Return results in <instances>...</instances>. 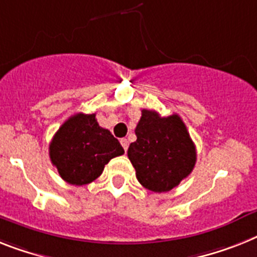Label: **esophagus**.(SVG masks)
I'll use <instances>...</instances> for the list:
<instances>
[{
	"label": "esophagus",
	"mask_w": 257,
	"mask_h": 257,
	"mask_svg": "<svg viewBox=\"0 0 257 257\" xmlns=\"http://www.w3.org/2000/svg\"><path fill=\"white\" fill-rule=\"evenodd\" d=\"M120 144H121V146L124 148V150L126 152L128 150V146H129V141L126 139H121L120 140Z\"/></svg>",
	"instance_id": "esophagus-1"
}]
</instances>
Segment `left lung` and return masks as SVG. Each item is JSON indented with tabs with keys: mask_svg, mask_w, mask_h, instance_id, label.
<instances>
[{
	"mask_svg": "<svg viewBox=\"0 0 257 257\" xmlns=\"http://www.w3.org/2000/svg\"><path fill=\"white\" fill-rule=\"evenodd\" d=\"M135 132L137 140L129 145L128 158L146 189L169 192L191 174L196 146L180 116L162 117L158 112L142 109Z\"/></svg>",
	"mask_w": 257,
	"mask_h": 257,
	"instance_id": "left-lung-1",
	"label": "left lung"
}]
</instances>
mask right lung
<instances>
[{
	"instance_id": "1",
	"label": "right lung",
	"mask_w": 257,
	"mask_h": 257,
	"mask_svg": "<svg viewBox=\"0 0 257 257\" xmlns=\"http://www.w3.org/2000/svg\"><path fill=\"white\" fill-rule=\"evenodd\" d=\"M124 149L108 129L99 126L95 113L70 116L49 144L52 165L66 183L85 185L102 175L112 158Z\"/></svg>"
}]
</instances>
